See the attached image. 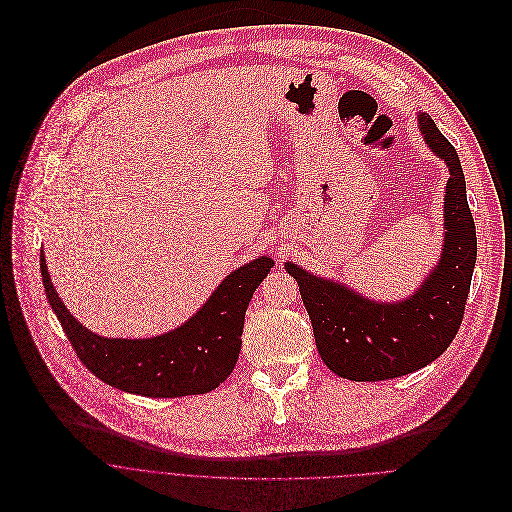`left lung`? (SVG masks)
I'll return each instance as SVG.
<instances>
[{
  "label": "left lung",
  "mask_w": 512,
  "mask_h": 512,
  "mask_svg": "<svg viewBox=\"0 0 512 512\" xmlns=\"http://www.w3.org/2000/svg\"><path fill=\"white\" fill-rule=\"evenodd\" d=\"M418 129L448 171L444 191V242L436 266L401 300L363 296L343 282L284 262L298 282L325 365L351 381H383L436 361L454 341L476 264V228L466 199V181L456 149L428 113Z\"/></svg>",
  "instance_id": "8db88e82"
}]
</instances>
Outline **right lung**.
Returning a JSON list of instances; mask_svg holds the SVG:
<instances>
[{"label":"right lung","instance_id":"obj_1","mask_svg":"<svg viewBox=\"0 0 512 512\" xmlns=\"http://www.w3.org/2000/svg\"><path fill=\"white\" fill-rule=\"evenodd\" d=\"M274 260H256L230 272L199 311L177 329L151 339H111L86 329L60 300L40 254L42 282L72 349L100 381L145 397H181L208 393L236 367L244 317L254 290Z\"/></svg>","mask_w":512,"mask_h":512}]
</instances>
